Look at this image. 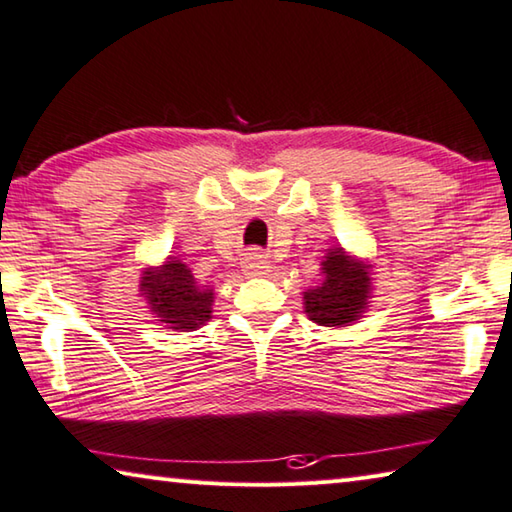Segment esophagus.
<instances>
[{
	"label": "esophagus",
	"mask_w": 512,
	"mask_h": 512,
	"mask_svg": "<svg viewBox=\"0 0 512 512\" xmlns=\"http://www.w3.org/2000/svg\"><path fill=\"white\" fill-rule=\"evenodd\" d=\"M241 269H243V273L248 275V278L266 275V273H269V269H271L269 257H266L264 253H259V250H250V253H246V257H243Z\"/></svg>",
	"instance_id": "obj_1"
}]
</instances>
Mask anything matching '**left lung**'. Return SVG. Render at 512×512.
Returning a JSON list of instances; mask_svg holds the SVG:
<instances>
[{
    "label": "left lung",
    "mask_w": 512,
    "mask_h": 512,
    "mask_svg": "<svg viewBox=\"0 0 512 512\" xmlns=\"http://www.w3.org/2000/svg\"><path fill=\"white\" fill-rule=\"evenodd\" d=\"M371 291L367 259L346 253L342 246H332L321 262L319 285L303 291L305 314L326 328L353 326L369 310Z\"/></svg>",
    "instance_id": "8db88e82"
}]
</instances>
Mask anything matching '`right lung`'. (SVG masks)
Wrapping results in <instances>:
<instances>
[{"instance_id": "obj_1", "label": "right lung", "mask_w": 512, "mask_h": 512, "mask_svg": "<svg viewBox=\"0 0 512 512\" xmlns=\"http://www.w3.org/2000/svg\"><path fill=\"white\" fill-rule=\"evenodd\" d=\"M141 296L161 326L191 332L212 319L216 291L200 285L182 259L166 257L159 266H145L141 273Z\"/></svg>"}]
</instances>
